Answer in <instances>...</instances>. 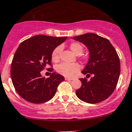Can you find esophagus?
Wrapping results in <instances>:
<instances>
[{
	"mask_svg": "<svg viewBox=\"0 0 132 132\" xmlns=\"http://www.w3.org/2000/svg\"><path fill=\"white\" fill-rule=\"evenodd\" d=\"M65 80H66L71 81V80H73V78H68V77H65Z\"/></svg>",
	"mask_w": 132,
	"mask_h": 132,
	"instance_id": "esophagus-1",
	"label": "esophagus"
}]
</instances>
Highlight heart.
Returning a JSON list of instances; mask_svg holds the SVG:
<instances>
[{
  "label": "heart",
  "mask_w": 132,
  "mask_h": 132,
  "mask_svg": "<svg viewBox=\"0 0 132 132\" xmlns=\"http://www.w3.org/2000/svg\"><path fill=\"white\" fill-rule=\"evenodd\" d=\"M69 47L72 52L77 55H80L83 52V46L80 43L72 42L70 43ZM61 50V46H57L53 50L51 59L54 62H57L59 61ZM80 69V67L77 63H61L58 64L55 68V70L58 73L66 77H73L76 73L79 71Z\"/></svg>",
  "instance_id": "1"
}]
</instances>
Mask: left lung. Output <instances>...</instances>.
Wrapping results in <instances>:
<instances>
[{
  "label": "left lung",
  "instance_id": "1",
  "mask_svg": "<svg viewBox=\"0 0 132 132\" xmlns=\"http://www.w3.org/2000/svg\"><path fill=\"white\" fill-rule=\"evenodd\" d=\"M89 50V61L82 71L93 75L89 81L80 78L82 86L76 91L77 97L88 103H98L109 98L115 89L120 75V61L114 46L107 39L94 33L71 38Z\"/></svg>",
  "mask_w": 132,
  "mask_h": 132
}]
</instances>
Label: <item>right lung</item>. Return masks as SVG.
<instances>
[{
	"mask_svg": "<svg viewBox=\"0 0 132 132\" xmlns=\"http://www.w3.org/2000/svg\"><path fill=\"white\" fill-rule=\"evenodd\" d=\"M66 39L67 37L36 35L20 44L12 61L11 77L22 98L30 103H42L54 96L64 77L54 72L46 78L41 71L51 65L53 50Z\"/></svg>",
	"mask_w": 132,
	"mask_h": 132,
	"instance_id": "right-lung-1",
	"label": "right lung"
}]
</instances>
